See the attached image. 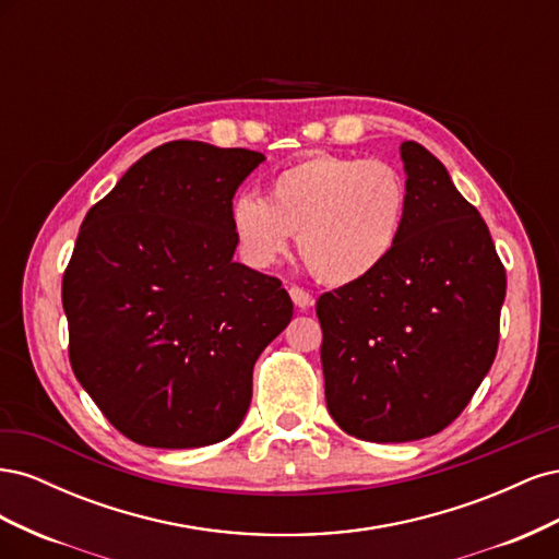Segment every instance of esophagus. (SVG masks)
Returning <instances> with one entry per match:
<instances>
[{"label":"esophagus","mask_w":559,"mask_h":559,"mask_svg":"<svg viewBox=\"0 0 559 559\" xmlns=\"http://www.w3.org/2000/svg\"><path fill=\"white\" fill-rule=\"evenodd\" d=\"M289 296H292V300L296 302V308H300V310H308V308L312 306V302H314V298L310 296V292L300 289V286H292Z\"/></svg>","instance_id":"esophagus-1"}]
</instances>
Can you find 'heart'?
Listing matches in <instances>:
<instances>
[{"instance_id": "heart-1", "label": "heart", "mask_w": 559, "mask_h": 559, "mask_svg": "<svg viewBox=\"0 0 559 559\" xmlns=\"http://www.w3.org/2000/svg\"><path fill=\"white\" fill-rule=\"evenodd\" d=\"M408 212V186L394 165L314 154L270 179L267 200L242 193L230 228L253 267L277 263L298 235L300 259L324 284L359 282L392 257Z\"/></svg>"}]
</instances>
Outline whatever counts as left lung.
Segmentation results:
<instances>
[{"label": "left lung", "instance_id": "8db88e82", "mask_svg": "<svg viewBox=\"0 0 559 559\" xmlns=\"http://www.w3.org/2000/svg\"><path fill=\"white\" fill-rule=\"evenodd\" d=\"M408 212L373 275L321 294L326 408L361 441L405 443L460 417L492 366L506 270L445 165L403 142Z\"/></svg>", "mask_w": 559, "mask_h": 559}]
</instances>
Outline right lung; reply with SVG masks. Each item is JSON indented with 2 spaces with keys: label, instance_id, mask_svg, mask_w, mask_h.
Listing matches in <instances>:
<instances>
[{
  "label": "right lung",
  "instance_id": "add662e5",
  "mask_svg": "<svg viewBox=\"0 0 559 559\" xmlns=\"http://www.w3.org/2000/svg\"><path fill=\"white\" fill-rule=\"evenodd\" d=\"M263 160L167 142L83 218L62 277L70 364L134 443L228 438L247 415L253 364L292 321L282 282L233 261V195Z\"/></svg>",
  "mask_w": 559,
  "mask_h": 559
}]
</instances>
